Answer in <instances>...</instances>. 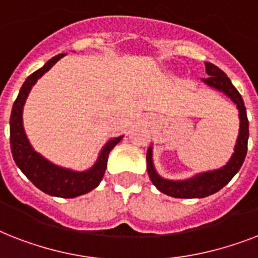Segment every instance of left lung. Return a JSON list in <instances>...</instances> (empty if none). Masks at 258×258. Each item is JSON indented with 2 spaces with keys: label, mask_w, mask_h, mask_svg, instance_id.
I'll list each match as a JSON object with an SVG mask.
<instances>
[{
  "label": "left lung",
  "mask_w": 258,
  "mask_h": 258,
  "mask_svg": "<svg viewBox=\"0 0 258 258\" xmlns=\"http://www.w3.org/2000/svg\"><path fill=\"white\" fill-rule=\"evenodd\" d=\"M205 66H206V74L209 76L206 79H202V82L224 92L226 96L230 97V100H233L234 104H237V108L240 112V134L237 138L234 153L230 161L224 167L213 170V171L201 172L186 180H169L158 175L153 163V149L149 147L146 159H147V171H149L150 179L157 186L159 191L174 198H204L221 190L241 169L246 157V151H248L249 121L246 116V108H245L244 100L240 92L233 86L230 79L226 76L224 71H221L212 62H205Z\"/></svg>",
  "instance_id": "1"
}]
</instances>
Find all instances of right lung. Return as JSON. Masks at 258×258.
Segmentation results:
<instances>
[{
    "instance_id": "right-lung-1",
    "label": "right lung",
    "mask_w": 258,
    "mask_h": 258,
    "mask_svg": "<svg viewBox=\"0 0 258 258\" xmlns=\"http://www.w3.org/2000/svg\"><path fill=\"white\" fill-rule=\"evenodd\" d=\"M64 56L66 53H60L50 58L49 61L45 62V66L33 72L22 84L10 115V150L18 169L25 174L26 178L36 187L49 196L60 197V198H75L91 191L100 183L107 169L109 151L121 141L123 137L113 138L107 142V145L103 147L100 155L97 158L96 163L87 171L79 172L58 167L34 151L24 131L22 108L32 87L42 75L48 72Z\"/></svg>"
}]
</instances>
